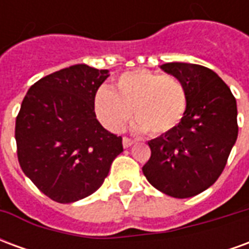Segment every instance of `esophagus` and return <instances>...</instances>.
Listing matches in <instances>:
<instances>
[{
    "label": "esophagus",
    "instance_id": "1",
    "mask_svg": "<svg viewBox=\"0 0 249 249\" xmlns=\"http://www.w3.org/2000/svg\"><path fill=\"white\" fill-rule=\"evenodd\" d=\"M133 142H135V141L132 140V139H129V137H124V139H123V146H124V148H129V146L133 145Z\"/></svg>",
    "mask_w": 249,
    "mask_h": 249
}]
</instances>
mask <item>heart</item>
<instances>
[{
    "mask_svg": "<svg viewBox=\"0 0 249 249\" xmlns=\"http://www.w3.org/2000/svg\"><path fill=\"white\" fill-rule=\"evenodd\" d=\"M187 104V90L178 78L148 69L125 71L112 89L103 87L94 98L98 119L108 129L123 130L132 110L135 129L146 130L152 136L176 128Z\"/></svg>",
    "mask_w": 249,
    "mask_h": 249,
    "instance_id": "obj_1",
    "label": "heart"
}]
</instances>
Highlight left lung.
I'll return each mask as SVG.
<instances>
[{
  "mask_svg": "<svg viewBox=\"0 0 249 249\" xmlns=\"http://www.w3.org/2000/svg\"><path fill=\"white\" fill-rule=\"evenodd\" d=\"M183 82L187 110L180 124L148 141L146 180L168 196L187 198L208 189L223 172L237 139V107L231 89L213 71L196 64L160 66Z\"/></svg>",
  "mask_w": 249,
  "mask_h": 249,
  "instance_id": "obj_1",
  "label": "left lung"
}]
</instances>
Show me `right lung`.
Instances as JSON below:
<instances>
[{
  "label": "right lung",
  "instance_id": "obj_1",
  "mask_svg": "<svg viewBox=\"0 0 249 249\" xmlns=\"http://www.w3.org/2000/svg\"><path fill=\"white\" fill-rule=\"evenodd\" d=\"M109 77L85 64L69 66L32 85L16 120L19 165L41 192L57 203L96 192L123 152V139L94 113L98 88Z\"/></svg>",
  "mask_w": 249,
  "mask_h": 249
}]
</instances>
